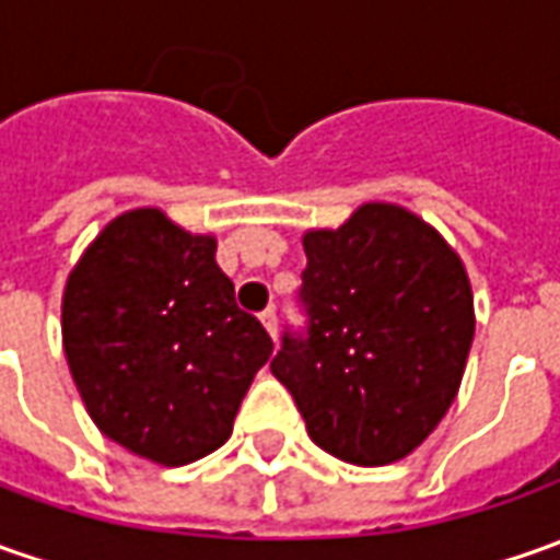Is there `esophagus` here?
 Segmentation results:
<instances>
[{
	"mask_svg": "<svg viewBox=\"0 0 560 560\" xmlns=\"http://www.w3.org/2000/svg\"><path fill=\"white\" fill-rule=\"evenodd\" d=\"M260 322H262V328L269 331V338L276 340V335H279V318H276V310H266V313H260Z\"/></svg>",
	"mask_w": 560,
	"mask_h": 560,
	"instance_id": "34e87169",
	"label": "esophagus"
}]
</instances>
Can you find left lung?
I'll return each instance as SVG.
<instances>
[{
    "instance_id": "left-lung-1",
    "label": "left lung",
    "mask_w": 560,
    "mask_h": 560,
    "mask_svg": "<svg viewBox=\"0 0 560 560\" xmlns=\"http://www.w3.org/2000/svg\"><path fill=\"white\" fill-rule=\"evenodd\" d=\"M306 338H284L272 375L313 443L375 468L415 453L450 412L474 340L471 279L431 222L387 201L303 232Z\"/></svg>"
}]
</instances>
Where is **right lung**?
Instances as JSON below:
<instances>
[{
	"label": "right lung",
	"mask_w": 560,
	"mask_h": 560,
	"mask_svg": "<svg viewBox=\"0 0 560 560\" xmlns=\"http://www.w3.org/2000/svg\"><path fill=\"white\" fill-rule=\"evenodd\" d=\"M61 340L95 428L164 468L220 450L272 357L217 266V238L158 207L114 217L83 250L61 298Z\"/></svg>",
	"instance_id": "1"
}]
</instances>
